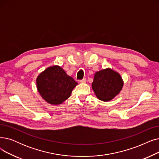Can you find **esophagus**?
Returning <instances> with one entry per match:
<instances>
[{"mask_svg": "<svg viewBox=\"0 0 159 159\" xmlns=\"http://www.w3.org/2000/svg\"><path fill=\"white\" fill-rule=\"evenodd\" d=\"M86 81H87L86 78H84L83 80H81L80 81V83H85Z\"/></svg>", "mask_w": 159, "mask_h": 159, "instance_id": "34e87169", "label": "esophagus"}]
</instances>
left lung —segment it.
<instances>
[{
    "label": "left lung",
    "instance_id": "8db88e82",
    "mask_svg": "<svg viewBox=\"0 0 159 159\" xmlns=\"http://www.w3.org/2000/svg\"><path fill=\"white\" fill-rule=\"evenodd\" d=\"M123 85L120 75L111 69H107L95 74L92 87L98 99L108 102L120 92Z\"/></svg>",
    "mask_w": 159,
    "mask_h": 159
}]
</instances>
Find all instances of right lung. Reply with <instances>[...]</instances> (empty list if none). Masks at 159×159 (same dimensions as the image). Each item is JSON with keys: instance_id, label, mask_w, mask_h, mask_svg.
I'll return each instance as SVG.
<instances>
[{"instance_id": "right-lung-1", "label": "right lung", "mask_w": 159, "mask_h": 159, "mask_svg": "<svg viewBox=\"0 0 159 159\" xmlns=\"http://www.w3.org/2000/svg\"><path fill=\"white\" fill-rule=\"evenodd\" d=\"M78 83L59 66H50L37 78V87L48 103L58 105L68 99Z\"/></svg>"}]
</instances>
